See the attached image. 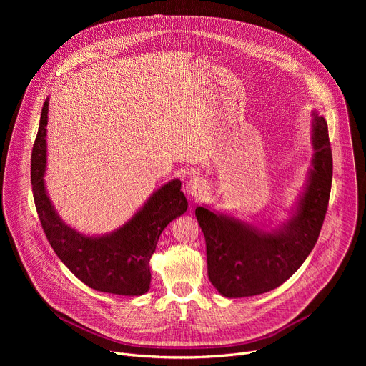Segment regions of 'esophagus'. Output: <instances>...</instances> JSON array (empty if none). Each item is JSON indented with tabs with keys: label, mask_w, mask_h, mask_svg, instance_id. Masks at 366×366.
<instances>
[{
	"label": "esophagus",
	"mask_w": 366,
	"mask_h": 366,
	"mask_svg": "<svg viewBox=\"0 0 366 366\" xmlns=\"http://www.w3.org/2000/svg\"><path fill=\"white\" fill-rule=\"evenodd\" d=\"M208 189L207 182L199 178V177H192L188 182H187V194L191 195L192 198H201Z\"/></svg>",
	"instance_id": "esophagus-1"
}]
</instances>
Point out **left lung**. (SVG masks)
I'll return each instance as SVG.
<instances>
[{
    "mask_svg": "<svg viewBox=\"0 0 366 366\" xmlns=\"http://www.w3.org/2000/svg\"><path fill=\"white\" fill-rule=\"evenodd\" d=\"M315 153L301 194L280 224L243 220L202 204L195 217L205 237L208 278L227 298L268 292L284 284L315 247L332 188L333 161L327 123L311 112Z\"/></svg>",
    "mask_w": 366,
    "mask_h": 366,
    "instance_id": "obj_1",
    "label": "left lung"
}]
</instances>
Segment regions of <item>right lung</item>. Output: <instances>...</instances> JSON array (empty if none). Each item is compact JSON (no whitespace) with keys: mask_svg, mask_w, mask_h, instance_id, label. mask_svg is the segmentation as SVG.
Returning <instances> with one entry per match:
<instances>
[{"mask_svg":"<svg viewBox=\"0 0 366 366\" xmlns=\"http://www.w3.org/2000/svg\"><path fill=\"white\" fill-rule=\"evenodd\" d=\"M49 98L43 104L31 153V187L36 210L49 243L64 265L95 291L142 295L150 288L149 260L164 229L188 208L181 181L171 179L154 189L120 227L104 234H85L66 224L46 189Z\"/></svg>","mask_w":366,"mask_h":366,"instance_id":"obj_1","label":"right lung"}]
</instances>
